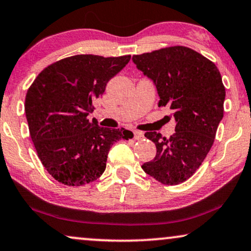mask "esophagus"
<instances>
[{
  "label": "esophagus",
  "mask_w": 251,
  "mask_h": 251,
  "mask_svg": "<svg viewBox=\"0 0 251 251\" xmlns=\"http://www.w3.org/2000/svg\"><path fill=\"white\" fill-rule=\"evenodd\" d=\"M145 138V135H143V132L141 131H134V139L135 140H141Z\"/></svg>",
  "instance_id": "esophagus-1"
}]
</instances>
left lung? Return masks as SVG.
Listing matches in <instances>:
<instances>
[{
    "mask_svg": "<svg viewBox=\"0 0 251 251\" xmlns=\"http://www.w3.org/2000/svg\"><path fill=\"white\" fill-rule=\"evenodd\" d=\"M132 59L155 83L158 106L171 110L176 122L170 138L146 133L157 151L142 169L164 185H179L201 166L215 141L226 95L222 75L215 63L183 46L134 55Z\"/></svg>",
    "mask_w": 251,
    "mask_h": 251,
    "instance_id": "left-lung-1",
    "label": "left lung"
}]
</instances>
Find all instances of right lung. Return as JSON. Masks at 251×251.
<instances>
[{"instance_id": "obj_1", "label": "right lung", "mask_w": 251, "mask_h": 251, "mask_svg": "<svg viewBox=\"0 0 251 251\" xmlns=\"http://www.w3.org/2000/svg\"><path fill=\"white\" fill-rule=\"evenodd\" d=\"M129 59L131 55L71 56L43 69L28 88L29 135L42 165L63 185L95 181L104 172L113 143L133 138L127 129L101 127L88 119L94 100Z\"/></svg>"}]
</instances>
